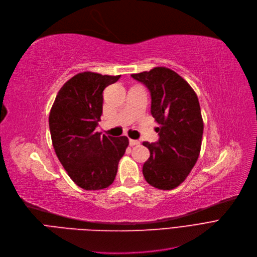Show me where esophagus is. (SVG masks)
Listing matches in <instances>:
<instances>
[{
    "label": "esophagus",
    "instance_id": "34e87169",
    "mask_svg": "<svg viewBox=\"0 0 257 257\" xmlns=\"http://www.w3.org/2000/svg\"><path fill=\"white\" fill-rule=\"evenodd\" d=\"M140 142L138 140H134V139H130V145L134 146V145H139Z\"/></svg>",
    "mask_w": 257,
    "mask_h": 257
}]
</instances>
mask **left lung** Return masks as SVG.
<instances>
[{
  "label": "left lung",
  "instance_id": "8db88e82",
  "mask_svg": "<svg viewBox=\"0 0 257 257\" xmlns=\"http://www.w3.org/2000/svg\"><path fill=\"white\" fill-rule=\"evenodd\" d=\"M132 77L149 89L151 113L159 124V140L143 142L151 153L143 176L156 188L174 189L187 178L200 155L204 124L198 96L168 68L157 67Z\"/></svg>",
  "mask_w": 257,
  "mask_h": 257
}]
</instances>
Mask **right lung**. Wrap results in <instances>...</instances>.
Masks as SVG:
<instances>
[{
    "label": "right lung",
    "instance_id": "right-lung-1",
    "mask_svg": "<svg viewBox=\"0 0 257 257\" xmlns=\"http://www.w3.org/2000/svg\"><path fill=\"white\" fill-rule=\"evenodd\" d=\"M118 76L83 72L59 90L49 115L54 151L69 177L85 190L108 187L128 145L125 136L96 132L102 114L103 90Z\"/></svg>",
    "mask_w": 257,
    "mask_h": 257
}]
</instances>
